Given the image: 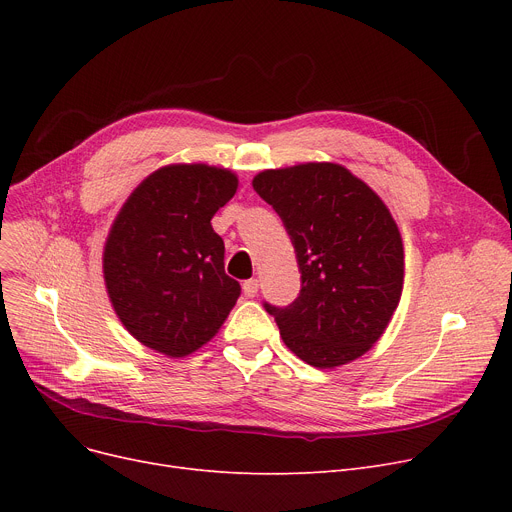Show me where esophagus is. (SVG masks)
Returning a JSON list of instances; mask_svg holds the SVG:
<instances>
[{"mask_svg":"<svg viewBox=\"0 0 512 512\" xmlns=\"http://www.w3.org/2000/svg\"><path fill=\"white\" fill-rule=\"evenodd\" d=\"M257 290H259V280L257 278H251V280L242 282V292H245V297L253 299L255 294H257Z\"/></svg>","mask_w":512,"mask_h":512,"instance_id":"1","label":"esophagus"}]
</instances>
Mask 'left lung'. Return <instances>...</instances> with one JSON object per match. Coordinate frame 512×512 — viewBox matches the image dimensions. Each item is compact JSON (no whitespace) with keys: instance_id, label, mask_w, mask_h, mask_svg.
I'll return each mask as SVG.
<instances>
[{"instance_id":"obj_1","label":"left lung","mask_w":512,"mask_h":512,"mask_svg":"<svg viewBox=\"0 0 512 512\" xmlns=\"http://www.w3.org/2000/svg\"><path fill=\"white\" fill-rule=\"evenodd\" d=\"M253 188L280 215L301 272L288 307L263 303L284 344L324 369L361 357L384 334L405 278L388 207L338 164L265 170Z\"/></svg>"}]
</instances>
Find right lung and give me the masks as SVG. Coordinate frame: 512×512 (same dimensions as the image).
Wrapping results in <instances>:
<instances>
[{"instance_id":"add662e5","label":"right lung","mask_w":512,"mask_h":512,"mask_svg":"<svg viewBox=\"0 0 512 512\" xmlns=\"http://www.w3.org/2000/svg\"><path fill=\"white\" fill-rule=\"evenodd\" d=\"M232 172L168 166L120 209L103 251L107 294L124 328L153 351L191 355L220 330L240 297L224 272L211 218L236 193Z\"/></svg>"}]
</instances>
